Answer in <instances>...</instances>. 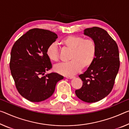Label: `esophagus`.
I'll list each match as a JSON object with an SVG mask.
<instances>
[{"label":"esophagus","mask_w":129,"mask_h":129,"mask_svg":"<svg viewBox=\"0 0 129 129\" xmlns=\"http://www.w3.org/2000/svg\"><path fill=\"white\" fill-rule=\"evenodd\" d=\"M67 79H72L75 78V76H66L65 77Z\"/></svg>","instance_id":"obj_1"}]
</instances>
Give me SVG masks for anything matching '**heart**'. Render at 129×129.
<instances>
[{
	"label": "heart",
	"mask_w": 129,
	"mask_h": 129,
	"mask_svg": "<svg viewBox=\"0 0 129 129\" xmlns=\"http://www.w3.org/2000/svg\"><path fill=\"white\" fill-rule=\"evenodd\" d=\"M65 48L72 50L69 56V62L61 63L55 66L54 70L62 75H74L81 68L91 66L95 60L97 51L95 41L92 39H85L83 37L68 36L61 41ZM46 54L51 61L59 60L58 47L56 43L50 45L47 49Z\"/></svg>",
	"instance_id": "1"
}]
</instances>
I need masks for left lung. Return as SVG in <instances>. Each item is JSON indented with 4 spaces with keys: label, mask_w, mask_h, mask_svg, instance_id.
Returning <instances> with one entry per match:
<instances>
[{
    "label": "left lung",
    "mask_w": 129,
    "mask_h": 129,
    "mask_svg": "<svg viewBox=\"0 0 129 129\" xmlns=\"http://www.w3.org/2000/svg\"><path fill=\"white\" fill-rule=\"evenodd\" d=\"M84 34L95 41L97 51L92 64L79 76L83 85L75 93L81 101L94 103L111 92L119 69V53L116 42L103 28H85Z\"/></svg>",
    "instance_id": "left-lung-1"
}]
</instances>
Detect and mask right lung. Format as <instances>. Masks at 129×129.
<instances>
[{
  "label": "right lung",
  "mask_w": 129,
  "mask_h": 129,
  "mask_svg": "<svg viewBox=\"0 0 129 129\" xmlns=\"http://www.w3.org/2000/svg\"><path fill=\"white\" fill-rule=\"evenodd\" d=\"M57 38L49 30L33 28L20 37L12 48L11 75L19 93L30 102H40L50 98L57 83L64 79L57 73L45 75L52 67L47 49Z\"/></svg>",
  "instance_id": "add662e5"
}]
</instances>
